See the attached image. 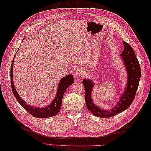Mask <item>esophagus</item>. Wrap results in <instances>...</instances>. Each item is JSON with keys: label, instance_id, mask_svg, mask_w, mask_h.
<instances>
[{"label": "esophagus", "instance_id": "obj_1", "mask_svg": "<svg viewBox=\"0 0 151 151\" xmlns=\"http://www.w3.org/2000/svg\"><path fill=\"white\" fill-rule=\"evenodd\" d=\"M84 70H83L81 68L78 69L76 71V75H77L78 76H82L83 75H84Z\"/></svg>", "mask_w": 151, "mask_h": 151}]
</instances>
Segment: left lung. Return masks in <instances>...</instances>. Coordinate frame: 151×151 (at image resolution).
Here are the masks:
<instances>
[{
	"label": "left lung",
	"instance_id": "8db88e82",
	"mask_svg": "<svg viewBox=\"0 0 151 151\" xmlns=\"http://www.w3.org/2000/svg\"><path fill=\"white\" fill-rule=\"evenodd\" d=\"M123 45L124 50L120 56L127 70V85L118 102L113 108L111 110H104L96 105L93 101L91 97L94 83L89 78H84L82 81L86 92V106L93 115L97 117L102 118L110 117L121 113L130 106L135 97L141 78L140 65L132 47L124 41Z\"/></svg>",
	"mask_w": 151,
	"mask_h": 151
}]
</instances>
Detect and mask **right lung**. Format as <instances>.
Masks as SVG:
<instances>
[{"mask_svg":"<svg viewBox=\"0 0 151 151\" xmlns=\"http://www.w3.org/2000/svg\"><path fill=\"white\" fill-rule=\"evenodd\" d=\"M15 56L13 58V61L11 65L10 70V76H11V85L13 93H14L15 99L19 102L22 108H24L28 113L33 115L34 117L37 118H47L52 117L58 114L60 111L62 104V98L65 93L67 88L72 85L74 82V78L72 75H67L64 77L62 78L58 85V89L56 91V97L49 105L46 106L43 108L34 107V106L27 103L22 99L16 90L15 86L13 81V66H14Z\"/></svg>","mask_w":151,"mask_h":151,"instance_id":"1","label":"right lung"}]
</instances>
